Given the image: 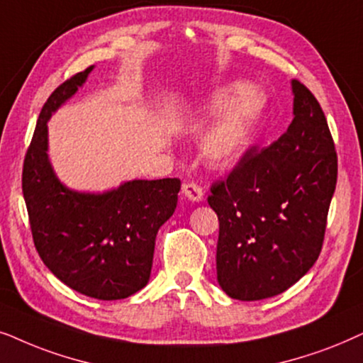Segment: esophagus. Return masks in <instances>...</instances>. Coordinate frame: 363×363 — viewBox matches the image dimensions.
<instances>
[{"instance_id":"esophagus-1","label":"esophagus","mask_w":363,"mask_h":363,"mask_svg":"<svg viewBox=\"0 0 363 363\" xmlns=\"http://www.w3.org/2000/svg\"><path fill=\"white\" fill-rule=\"evenodd\" d=\"M182 194L192 202H201L204 199V191H202V187L199 184H196V182H186V184L182 186Z\"/></svg>"}]
</instances>
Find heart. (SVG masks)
Listing matches in <instances>:
<instances>
[{"mask_svg":"<svg viewBox=\"0 0 363 363\" xmlns=\"http://www.w3.org/2000/svg\"><path fill=\"white\" fill-rule=\"evenodd\" d=\"M262 106V96L250 86L229 84L216 91L211 109L224 111L201 136L199 147L206 161L225 166L242 156Z\"/></svg>","mask_w":363,"mask_h":363,"instance_id":"heart-1","label":"heart"}]
</instances>
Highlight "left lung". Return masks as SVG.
I'll list each match as a JSON object with an SVG mask.
<instances>
[{
    "mask_svg": "<svg viewBox=\"0 0 363 363\" xmlns=\"http://www.w3.org/2000/svg\"><path fill=\"white\" fill-rule=\"evenodd\" d=\"M294 119L269 147L252 146L211 186L219 219L217 282L238 301H260L294 286L315 264L337 184V152L325 114L292 81Z\"/></svg>",
    "mask_w": 363,
    "mask_h": 363,
    "instance_id": "1",
    "label": "left lung"
}]
</instances>
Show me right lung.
<instances>
[{
	"label": "right lung",
	"instance_id": "add662e5",
	"mask_svg": "<svg viewBox=\"0 0 363 363\" xmlns=\"http://www.w3.org/2000/svg\"><path fill=\"white\" fill-rule=\"evenodd\" d=\"M93 66L77 72L43 106L23 166V196L35 247L48 269L72 291L119 301L146 286L159 227L174 214L181 181L124 182L103 194L62 186L48 159V121Z\"/></svg>",
	"mask_w": 363,
	"mask_h": 363
}]
</instances>
